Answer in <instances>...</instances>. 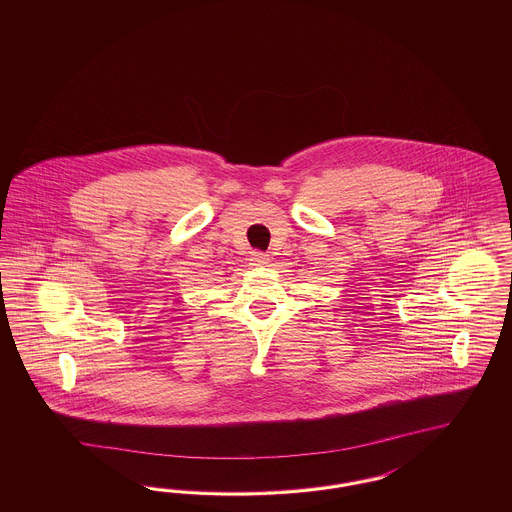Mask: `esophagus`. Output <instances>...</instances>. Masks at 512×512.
<instances>
[{
    "label": "esophagus",
    "instance_id": "obj_1",
    "mask_svg": "<svg viewBox=\"0 0 512 512\" xmlns=\"http://www.w3.org/2000/svg\"><path fill=\"white\" fill-rule=\"evenodd\" d=\"M249 261H251L253 267H267L270 259H268V255L261 253V251H253V253L249 255Z\"/></svg>",
    "mask_w": 512,
    "mask_h": 512
}]
</instances>
